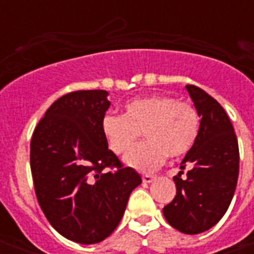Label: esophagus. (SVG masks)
Instances as JSON below:
<instances>
[{
  "label": "esophagus",
  "instance_id": "34e87169",
  "mask_svg": "<svg viewBox=\"0 0 254 254\" xmlns=\"http://www.w3.org/2000/svg\"><path fill=\"white\" fill-rule=\"evenodd\" d=\"M156 178L155 176H151V174H144L143 176V182L144 184H149V182H152Z\"/></svg>",
  "mask_w": 254,
  "mask_h": 254
}]
</instances>
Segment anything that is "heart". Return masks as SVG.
<instances>
[{"label": "heart", "mask_w": 254, "mask_h": 254, "mask_svg": "<svg viewBox=\"0 0 254 254\" xmlns=\"http://www.w3.org/2000/svg\"><path fill=\"white\" fill-rule=\"evenodd\" d=\"M145 141L125 156V165L141 173L158 169L167 158H181L196 143L200 117L190 102L170 95H154L129 102L124 116L109 113L102 120V133L117 155L132 148L138 136Z\"/></svg>", "instance_id": "1"}]
</instances>
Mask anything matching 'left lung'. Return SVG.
Here are the masks:
<instances>
[{"mask_svg": "<svg viewBox=\"0 0 254 254\" xmlns=\"http://www.w3.org/2000/svg\"><path fill=\"white\" fill-rule=\"evenodd\" d=\"M200 121V132L193 148L181 163L190 166L187 178L180 171L174 177L177 194L163 208L166 220L181 233L198 234L222 219L234 196L240 149L234 127L218 100L196 85H187Z\"/></svg>", "mask_w": 254, "mask_h": 254, "instance_id": "8db88e82", "label": "left lung"}]
</instances>
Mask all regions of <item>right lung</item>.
Masks as SVG:
<instances>
[{"instance_id":"1","label":"right lung","mask_w":254,"mask_h":254,"mask_svg":"<svg viewBox=\"0 0 254 254\" xmlns=\"http://www.w3.org/2000/svg\"><path fill=\"white\" fill-rule=\"evenodd\" d=\"M107 95L103 89L64 95L31 138V173L42 211L60 234L83 245L98 244L117 229L141 184L137 171L107 148L102 133Z\"/></svg>"}]
</instances>
